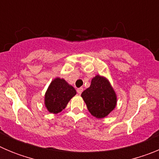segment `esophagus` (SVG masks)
<instances>
[{
  "label": "esophagus",
  "mask_w": 159,
  "mask_h": 159,
  "mask_svg": "<svg viewBox=\"0 0 159 159\" xmlns=\"http://www.w3.org/2000/svg\"><path fill=\"white\" fill-rule=\"evenodd\" d=\"M83 91H84V88H77V92H78V94H80H80L82 93Z\"/></svg>",
  "instance_id": "34e87169"
}]
</instances>
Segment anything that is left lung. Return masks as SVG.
<instances>
[{
    "label": "left lung",
    "instance_id": "obj_1",
    "mask_svg": "<svg viewBox=\"0 0 159 159\" xmlns=\"http://www.w3.org/2000/svg\"><path fill=\"white\" fill-rule=\"evenodd\" d=\"M81 96L90 113L98 119L109 115L117 102L116 94L109 81L99 75L92 79L91 86L83 92Z\"/></svg>",
    "mask_w": 159,
    "mask_h": 159
}]
</instances>
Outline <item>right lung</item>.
Listing matches in <instances>:
<instances>
[{"label":"right lung","mask_w":159,"mask_h":159,"mask_svg":"<svg viewBox=\"0 0 159 159\" xmlns=\"http://www.w3.org/2000/svg\"><path fill=\"white\" fill-rule=\"evenodd\" d=\"M76 92L64 79L57 78L49 85L44 96V103L50 113L62 111Z\"/></svg>","instance_id":"add662e5"}]
</instances>
